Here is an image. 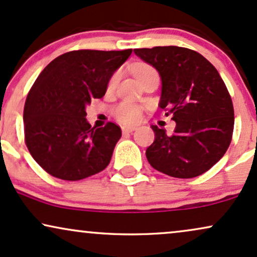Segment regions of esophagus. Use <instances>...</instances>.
<instances>
[{"label":"esophagus","mask_w":257,"mask_h":257,"mask_svg":"<svg viewBox=\"0 0 257 257\" xmlns=\"http://www.w3.org/2000/svg\"><path fill=\"white\" fill-rule=\"evenodd\" d=\"M135 129H137L135 126H123L122 132L123 133H133L135 131Z\"/></svg>","instance_id":"obj_1"}]
</instances>
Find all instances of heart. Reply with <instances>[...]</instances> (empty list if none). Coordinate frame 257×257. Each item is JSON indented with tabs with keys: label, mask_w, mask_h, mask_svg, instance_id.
<instances>
[{
	"label": "heart",
	"mask_w": 257,
	"mask_h": 257,
	"mask_svg": "<svg viewBox=\"0 0 257 257\" xmlns=\"http://www.w3.org/2000/svg\"><path fill=\"white\" fill-rule=\"evenodd\" d=\"M153 72V69L150 66H146V64H138V66L134 67V74L135 76L139 79L140 76L144 75V74ZM117 78L118 75H113L112 79L110 80V86H113L117 81ZM115 116L117 119L120 120L123 123H134L140 118V111L135 105L133 104H120L115 109Z\"/></svg>",
	"instance_id": "b5f03b06"
}]
</instances>
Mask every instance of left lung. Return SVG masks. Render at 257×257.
<instances>
[{"label":"left lung","instance_id":"1","mask_svg":"<svg viewBox=\"0 0 257 257\" xmlns=\"http://www.w3.org/2000/svg\"><path fill=\"white\" fill-rule=\"evenodd\" d=\"M137 56L158 70L159 107L176 122L172 135L152 125L154 141L146 150L151 166L176 178L205 174L231 144L233 105L214 66L199 52L179 46L134 49Z\"/></svg>","mask_w":257,"mask_h":257}]
</instances>
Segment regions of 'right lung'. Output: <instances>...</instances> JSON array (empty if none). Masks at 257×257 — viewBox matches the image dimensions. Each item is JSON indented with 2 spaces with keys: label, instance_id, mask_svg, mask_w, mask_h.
Masks as SVG:
<instances>
[{
  "label": "right lung",
  "instance_id": "1",
  "mask_svg": "<svg viewBox=\"0 0 257 257\" xmlns=\"http://www.w3.org/2000/svg\"><path fill=\"white\" fill-rule=\"evenodd\" d=\"M132 51H69L39 74L25 103V142L48 174L79 181L109 165L122 132L112 122L91 128L86 106L104 97L112 74Z\"/></svg>",
  "mask_w": 257,
  "mask_h": 257
}]
</instances>
